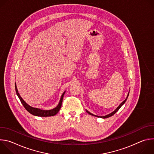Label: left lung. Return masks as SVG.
<instances>
[{"instance_id":"1","label":"left lung","mask_w":154,"mask_h":154,"mask_svg":"<svg viewBox=\"0 0 154 154\" xmlns=\"http://www.w3.org/2000/svg\"><path fill=\"white\" fill-rule=\"evenodd\" d=\"M128 94H129V92H128V94H127V97H126V99L116 108V109H115V111H113L112 113H109V114H108V115H106V116H97V115H93V114H92V113H91L90 112H89L88 111V110H86V112L88 113V114H90V115H92V116H96V117H98V118H109V117H110V116H113V115H115L118 110L119 109V108L123 105V104H124V103L126 102V100H127V98H128Z\"/></svg>"}]
</instances>
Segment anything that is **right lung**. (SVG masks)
I'll list each match as a JSON object with an SVG mask.
<instances>
[{
  "label": "right lung",
  "mask_w": 154,
  "mask_h": 154,
  "mask_svg": "<svg viewBox=\"0 0 154 154\" xmlns=\"http://www.w3.org/2000/svg\"><path fill=\"white\" fill-rule=\"evenodd\" d=\"M15 90H16V94L17 95L19 99H20L21 103H23V106H24V108L26 109V110L28 111L30 113H31L32 115H34V116H41V117H47V116H54L55 115H57L58 113V112H59V110L61 108V104H62V102H63V96L64 94L65 93V91L63 93V94L61 95V97L60 98V102L58 104V105L52 109H50V110H43V109H41L39 108H34L32 107L31 106H30L29 105H28L24 100L23 99L20 97V96L19 95L17 89V86L16 85L15 83Z\"/></svg>",
  "instance_id": "right-lung-1"
}]
</instances>
